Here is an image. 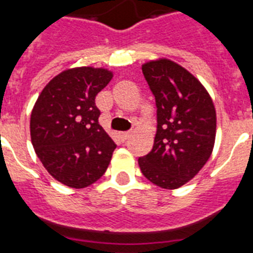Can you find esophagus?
I'll return each mask as SVG.
<instances>
[{"label": "esophagus", "instance_id": "34e87169", "mask_svg": "<svg viewBox=\"0 0 253 253\" xmlns=\"http://www.w3.org/2000/svg\"><path fill=\"white\" fill-rule=\"evenodd\" d=\"M130 135H131V133H129V131H123V133L119 134L120 139H122L123 142H125V140L128 139V138L130 137Z\"/></svg>", "mask_w": 253, "mask_h": 253}]
</instances>
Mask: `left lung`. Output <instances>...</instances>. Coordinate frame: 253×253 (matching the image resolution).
<instances>
[{"mask_svg":"<svg viewBox=\"0 0 253 253\" xmlns=\"http://www.w3.org/2000/svg\"><path fill=\"white\" fill-rule=\"evenodd\" d=\"M142 71L156 99L157 133L152 151L138 163L152 184L178 189L198 175L213 152L215 107L202 82L172 60H149Z\"/></svg>","mask_w":253,"mask_h":253,"instance_id":"1","label":"left lung"}]
</instances>
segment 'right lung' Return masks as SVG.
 <instances>
[{
	"mask_svg": "<svg viewBox=\"0 0 253 253\" xmlns=\"http://www.w3.org/2000/svg\"><path fill=\"white\" fill-rule=\"evenodd\" d=\"M113 72L105 68L66 69L49 81L30 118L31 143L46 171L73 189L99 180L116 144L99 124L95 97Z\"/></svg>",
	"mask_w": 253,
	"mask_h": 253,
	"instance_id": "obj_1",
	"label": "right lung"
}]
</instances>
